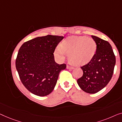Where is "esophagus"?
Wrapping results in <instances>:
<instances>
[{
    "label": "esophagus",
    "instance_id": "obj_1",
    "mask_svg": "<svg viewBox=\"0 0 122 122\" xmlns=\"http://www.w3.org/2000/svg\"><path fill=\"white\" fill-rule=\"evenodd\" d=\"M67 69H71V70H72V69H73V67H72V66H67Z\"/></svg>",
    "mask_w": 122,
    "mask_h": 122
}]
</instances>
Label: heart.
Masks as SVG:
<instances>
[{"label": "heart", "mask_w": 122, "mask_h": 122, "mask_svg": "<svg viewBox=\"0 0 122 122\" xmlns=\"http://www.w3.org/2000/svg\"><path fill=\"white\" fill-rule=\"evenodd\" d=\"M97 45L91 37L73 36L63 41L61 47L56 49V55L62 57L65 51L68 54L70 61L75 65H82L90 61L95 55Z\"/></svg>", "instance_id": "b5f03b06"}]
</instances>
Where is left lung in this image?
<instances>
[{"instance_id": "1", "label": "left lung", "mask_w": 122, "mask_h": 122, "mask_svg": "<svg viewBox=\"0 0 122 122\" xmlns=\"http://www.w3.org/2000/svg\"><path fill=\"white\" fill-rule=\"evenodd\" d=\"M97 45L96 52L88 63L81 67L83 75L77 83L83 91L94 94L105 87L112 77L116 56L107 41L92 35Z\"/></svg>"}]
</instances>
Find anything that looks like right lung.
<instances>
[{"label": "right lung", "instance_id": "add662e5", "mask_svg": "<svg viewBox=\"0 0 122 122\" xmlns=\"http://www.w3.org/2000/svg\"><path fill=\"white\" fill-rule=\"evenodd\" d=\"M63 36L48 35L25 42L20 47L15 66L20 80L27 90L38 96L51 93L65 63L55 61L54 52Z\"/></svg>", "mask_w": 122, "mask_h": 122}]
</instances>
